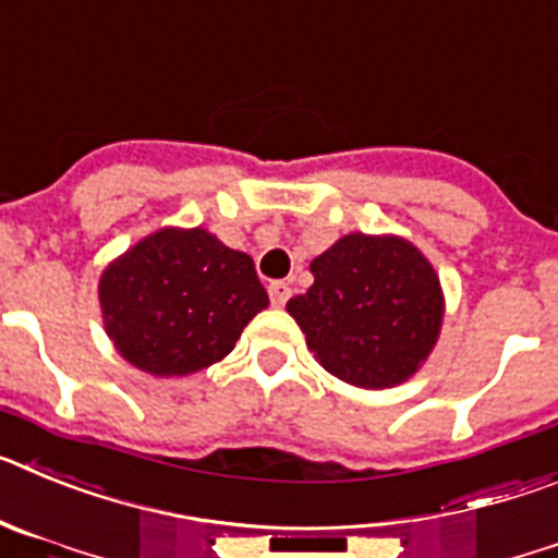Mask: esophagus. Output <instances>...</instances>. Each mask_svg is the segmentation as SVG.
Instances as JSON below:
<instances>
[{"label":"esophagus","instance_id":"1","mask_svg":"<svg viewBox=\"0 0 558 558\" xmlns=\"http://www.w3.org/2000/svg\"><path fill=\"white\" fill-rule=\"evenodd\" d=\"M290 293H293V290H290L288 282H270L268 284V295L276 307H282V304L290 299Z\"/></svg>","mask_w":558,"mask_h":558}]
</instances>
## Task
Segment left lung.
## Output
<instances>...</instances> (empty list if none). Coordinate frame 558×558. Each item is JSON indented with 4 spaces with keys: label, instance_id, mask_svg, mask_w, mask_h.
I'll list each match as a JSON object with an SVG mask.
<instances>
[{
    "label": "left lung",
    "instance_id": "obj_1",
    "mask_svg": "<svg viewBox=\"0 0 558 558\" xmlns=\"http://www.w3.org/2000/svg\"><path fill=\"white\" fill-rule=\"evenodd\" d=\"M315 282L288 302L310 352L357 388H393L418 372L445 318L441 284L402 236L347 234L310 263Z\"/></svg>",
    "mask_w": 558,
    "mask_h": 558
}]
</instances>
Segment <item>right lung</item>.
Wrapping results in <instances>:
<instances>
[{"mask_svg":"<svg viewBox=\"0 0 558 558\" xmlns=\"http://www.w3.org/2000/svg\"><path fill=\"white\" fill-rule=\"evenodd\" d=\"M108 338L131 366L186 377L223 360L268 307L254 259L206 229H159L100 276Z\"/></svg>","mask_w":558,"mask_h":558,"instance_id":"add662e5","label":"right lung"}]
</instances>
